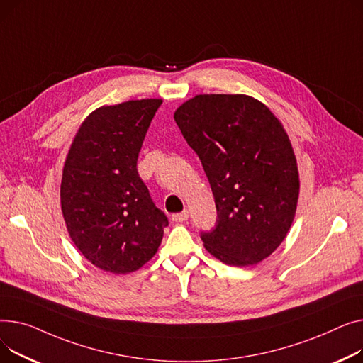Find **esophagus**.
<instances>
[{
  "instance_id": "34e87169",
  "label": "esophagus",
  "mask_w": 363,
  "mask_h": 363,
  "mask_svg": "<svg viewBox=\"0 0 363 363\" xmlns=\"http://www.w3.org/2000/svg\"><path fill=\"white\" fill-rule=\"evenodd\" d=\"M189 218V212L187 211H183V212H179V214H173L172 216V220L174 221V223H183V221H186Z\"/></svg>"
}]
</instances>
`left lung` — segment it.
Listing matches in <instances>:
<instances>
[{
  "mask_svg": "<svg viewBox=\"0 0 363 363\" xmlns=\"http://www.w3.org/2000/svg\"><path fill=\"white\" fill-rule=\"evenodd\" d=\"M198 154L217 206L201 231L227 265H255L280 246L294 218L299 173L289 136L267 106L246 95H196L174 113Z\"/></svg>",
  "mask_w": 363,
  "mask_h": 363,
  "instance_id": "left-lung-1",
  "label": "left lung"
}]
</instances>
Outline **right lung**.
Returning a JSON list of instances; mask_svg holds the SVG:
<instances>
[{
  "mask_svg": "<svg viewBox=\"0 0 363 363\" xmlns=\"http://www.w3.org/2000/svg\"><path fill=\"white\" fill-rule=\"evenodd\" d=\"M161 99L101 106L83 121L61 180V209L76 247L113 274L139 269L161 245L168 218L138 173Z\"/></svg>",
  "mask_w": 363,
  "mask_h": 363,
  "instance_id": "obj_1",
  "label": "right lung"
}]
</instances>
